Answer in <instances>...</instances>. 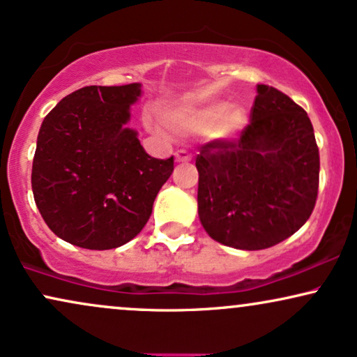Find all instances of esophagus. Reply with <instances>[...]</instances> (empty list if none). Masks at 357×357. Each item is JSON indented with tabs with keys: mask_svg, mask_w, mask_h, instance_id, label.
Returning <instances> with one entry per match:
<instances>
[{
	"mask_svg": "<svg viewBox=\"0 0 357 357\" xmlns=\"http://www.w3.org/2000/svg\"><path fill=\"white\" fill-rule=\"evenodd\" d=\"M175 160H177L178 164H183V162H190L192 155L187 151H177L175 152Z\"/></svg>",
	"mask_w": 357,
	"mask_h": 357,
	"instance_id": "1",
	"label": "esophagus"
}]
</instances>
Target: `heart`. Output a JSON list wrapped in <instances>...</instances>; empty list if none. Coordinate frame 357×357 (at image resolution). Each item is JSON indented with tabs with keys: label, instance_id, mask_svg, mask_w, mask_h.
Wrapping results in <instances>:
<instances>
[{
	"label": "heart",
	"instance_id": "b5f03b06",
	"mask_svg": "<svg viewBox=\"0 0 357 357\" xmlns=\"http://www.w3.org/2000/svg\"><path fill=\"white\" fill-rule=\"evenodd\" d=\"M162 122L170 132L178 135H200L220 140H231L243 130L246 114L243 109L231 107L228 102H210L202 105H180L169 109L162 116ZM157 134L165 135L164 127L149 122Z\"/></svg>",
	"mask_w": 357,
	"mask_h": 357
}]
</instances>
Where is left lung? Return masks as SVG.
Returning <instances> with one entry per match:
<instances>
[{
	"mask_svg": "<svg viewBox=\"0 0 357 357\" xmlns=\"http://www.w3.org/2000/svg\"><path fill=\"white\" fill-rule=\"evenodd\" d=\"M240 139L200 147L199 217L205 231L238 250H263L305 225L319 187V151L306 111L258 84Z\"/></svg>",
	"mask_w": 357,
	"mask_h": 357,
	"instance_id": "1",
	"label": "left lung"
}]
</instances>
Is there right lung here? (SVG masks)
Segmentation results:
<instances>
[{"mask_svg":"<svg viewBox=\"0 0 357 357\" xmlns=\"http://www.w3.org/2000/svg\"><path fill=\"white\" fill-rule=\"evenodd\" d=\"M140 84L86 86L44 117L31 185L54 235L87 250L126 245L149 222L174 157L153 158L126 124Z\"/></svg>","mask_w":357,"mask_h":357,"instance_id":"add662e5","label":"right lung"}]
</instances>
